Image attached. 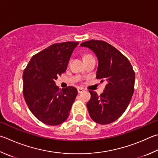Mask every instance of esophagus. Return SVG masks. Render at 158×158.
Wrapping results in <instances>:
<instances>
[{
  "label": "esophagus",
  "instance_id": "esophagus-1",
  "mask_svg": "<svg viewBox=\"0 0 158 158\" xmlns=\"http://www.w3.org/2000/svg\"><path fill=\"white\" fill-rule=\"evenodd\" d=\"M77 91H78L79 93H82L83 91H84V89L83 88L79 87V88H77Z\"/></svg>",
  "mask_w": 158,
  "mask_h": 158
}]
</instances>
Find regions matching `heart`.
<instances>
[{"label": "heart", "instance_id": "1", "mask_svg": "<svg viewBox=\"0 0 158 158\" xmlns=\"http://www.w3.org/2000/svg\"><path fill=\"white\" fill-rule=\"evenodd\" d=\"M91 56V55H90V54H86V55H85V56H84V58H85V57H87V56Z\"/></svg>", "mask_w": 158, "mask_h": 158}]
</instances>
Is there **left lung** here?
Listing matches in <instances>:
<instances>
[{
  "label": "left lung",
  "mask_w": 158,
  "mask_h": 158,
  "mask_svg": "<svg viewBox=\"0 0 158 158\" xmlns=\"http://www.w3.org/2000/svg\"><path fill=\"white\" fill-rule=\"evenodd\" d=\"M80 45L88 48L96 54L99 62L96 78L106 82L100 95L89 91V114L97 124H110L122 116L131 102L134 93L135 72L127 57L107 42L93 39Z\"/></svg>",
  "instance_id": "left-lung-1"
}]
</instances>
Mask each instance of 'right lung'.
<instances>
[{
	"mask_svg": "<svg viewBox=\"0 0 158 158\" xmlns=\"http://www.w3.org/2000/svg\"><path fill=\"white\" fill-rule=\"evenodd\" d=\"M78 42L54 44L36 54L23 74V93L28 108L39 121L48 125L61 124L68 119L77 95L73 86L60 90L58 76L66 70Z\"/></svg>",
	"mask_w": 158,
	"mask_h": 158,
	"instance_id": "add662e5",
	"label": "right lung"
}]
</instances>
